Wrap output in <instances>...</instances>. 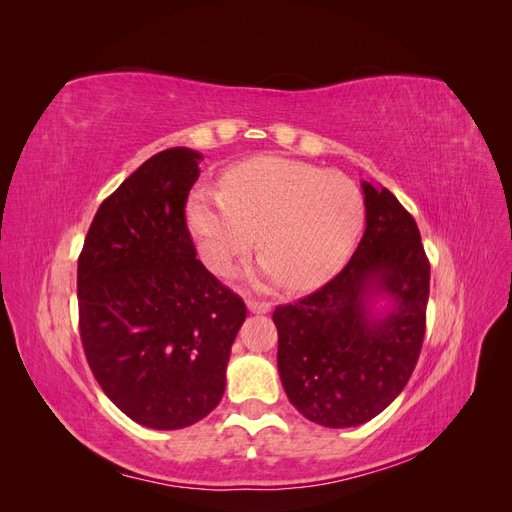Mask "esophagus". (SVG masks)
Here are the masks:
<instances>
[{
	"mask_svg": "<svg viewBox=\"0 0 512 512\" xmlns=\"http://www.w3.org/2000/svg\"><path fill=\"white\" fill-rule=\"evenodd\" d=\"M247 309H250L252 314H269L271 303L269 301H258V299H247Z\"/></svg>",
	"mask_w": 512,
	"mask_h": 512,
	"instance_id": "1",
	"label": "esophagus"
}]
</instances>
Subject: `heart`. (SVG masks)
Segmentation results:
<instances>
[{
	"label": "heart",
	"mask_w": 512,
	"mask_h": 512,
	"mask_svg": "<svg viewBox=\"0 0 512 512\" xmlns=\"http://www.w3.org/2000/svg\"><path fill=\"white\" fill-rule=\"evenodd\" d=\"M188 226L215 273H228L256 243L267 254L260 275L312 288L344 265L365 215L363 194L348 175L288 158H254L230 168L220 192L200 188Z\"/></svg>",
	"instance_id": "obj_1"
}]
</instances>
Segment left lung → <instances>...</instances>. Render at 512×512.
Here are the masks:
<instances>
[{
  "label": "left lung",
  "instance_id": "1",
  "mask_svg": "<svg viewBox=\"0 0 512 512\" xmlns=\"http://www.w3.org/2000/svg\"><path fill=\"white\" fill-rule=\"evenodd\" d=\"M365 232L331 282L277 305V369L290 404L312 423L354 427L404 391L425 337L429 260L412 215L367 181ZM394 305L378 319L368 299Z\"/></svg>",
  "mask_w": 512,
  "mask_h": 512
}]
</instances>
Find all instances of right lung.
Returning <instances> with one entry per match:
<instances>
[{
	"mask_svg": "<svg viewBox=\"0 0 512 512\" xmlns=\"http://www.w3.org/2000/svg\"><path fill=\"white\" fill-rule=\"evenodd\" d=\"M200 160L173 147L143 162L100 205L79 256L87 363L106 397L151 429H183L220 404L247 316L185 224Z\"/></svg>",
	"mask_w": 512,
	"mask_h": 512,
	"instance_id": "obj_1",
	"label": "right lung"
}]
</instances>
